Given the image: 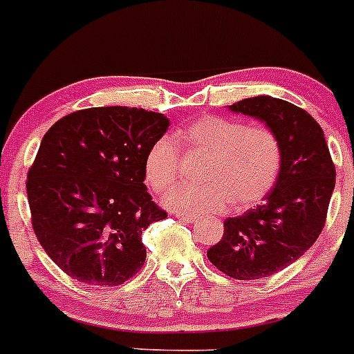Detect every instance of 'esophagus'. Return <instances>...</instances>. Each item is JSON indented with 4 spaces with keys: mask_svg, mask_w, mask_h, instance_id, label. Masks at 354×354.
<instances>
[{
    "mask_svg": "<svg viewBox=\"0 0 354 354\" xmlns=\"http://www.w3.org/2000/svg\"><path fill=\"white\" fill-rule=\"evenodd\" d=\"M176 216L181 219V221H185V223L197 221V216H194V214H176Z\"/></svg>",
    "mask_w": 354,
    "mask_h": 354,
    "instance_id": "1",
    "label": "esophagus"
}]
</instances>
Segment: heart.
I'll return each mask as SVG.
<instances>
[{
    "label": "heart",
    "instance_id": "obj_1",
    "mask_svg": "<svg viewBox=\"0 0 354 354\" xmlns=\"http://www.w3.org/2000/svg\"><path fill=\"white\" fill-rule=\"evenodd\" d=\"M185 150L205 157L201 187H178L166 197L167 207L185 214L247 209L272 192L282 169L283 150L270 126L247 124L204 115L180 133ZM180 150L167 136L157 140L145 157L150 187L162 194L176 183Z\"/></svg>",
    "mask_w": 354,
    "mask_h": 354
}]
</instances>
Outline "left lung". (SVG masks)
Segmentation results:
<instances>
[{"instance_id": "1", "label": "left lung", "mask_w": 354, "mask_h": 354, "mask_svg": "<svg viewBox=\"0 0 354 354\" xmlns=\"http://www.w3.org/2000/svg\"><path fill=\"white\" fill-rule=\"evenodd\" d=\"M266 122L282 142L279 180L263 204L228 218L207 259L236 280H257L299 259L322 233L335 187V166L320 124L294 104L254 97L230 105Z\"/></svg>"}]
</instances>
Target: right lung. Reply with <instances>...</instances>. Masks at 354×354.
Segmentation results:
<instances>
[{
    "label": "right lung",
    "instance_id": "obj_1",
    "mask_svg": "<svg viewBox=\"0 0 354 354\" xmlns=\"http://www.w3.org/2000/svg\"><path fill=\"white\" fill-rule=\"evenodd\" d=\"M169 121L129 107L55 122L27 173L30 223L55 264L88 286H121L145 263L142 233L167 212L145 187V157Z\"/></svg>",
    "mask_w": 354,
    "mask_h": 354
}]
</instances>
